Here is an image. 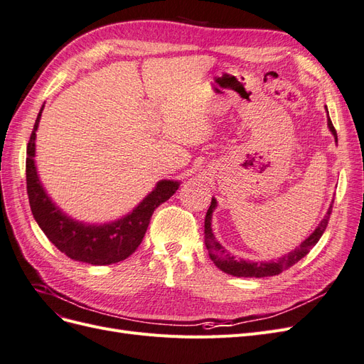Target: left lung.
<instances>
[{"mask_svg":"<svg viewBox=\"0 0 364 364\" xmlns=\"http://www.w3.org/2000/svg\"><path fill=\"white\" fill-rule=\"evenodd\" d=\"M328 127H329V130H331V134L334 135V139L337 142V132L329 118H328ZM333 203H334V200H333ZM333 203L329 205L325 217L321 220V223L317 225V228L310 234V237L305 238L294 250L285 253L284 257H281L278 259L253 262V261H246L241 258L237 259L234 255H230L229 252H226L225 247L215 240V237L213 234V228H211V220H213L214 209L217 208V200L213 197L211 206H209L206 217H205V246L208 249L209 258L214 261V264L220 270L228 273V274H232V277H238V278H241V277L243 278H264V277H273V274H279L281 272L291 267L293 264H296L297 261H301L306 255V253L316 246L317 241L321 240V237L323 235L325 229L328 226L329 215H331V211H333Z\"/></svg>","mask_w":364,"mask_h":364,"instance_id":"obj_1","label":"left lung"}]
</instances>
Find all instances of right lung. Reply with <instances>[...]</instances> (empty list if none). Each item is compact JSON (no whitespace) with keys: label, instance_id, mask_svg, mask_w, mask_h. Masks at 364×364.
Masks as SVG:
<instances>
[{"label":"right lung","instance_id":"right-lung-1","mask_svg":"<svg viewBox=\"0 0 364 364\" xmlns=\"http://www.w3.org/2000/svg\"><path fill=\"white\" fill-rule=\"evenodd\" d=\"M42 111L43 105L31 132L26 161L27 194L31 214L36 223L51 243L74 261L87 262L92 266H107V264L126 259L141 245L153 211L178 191L181 182L167 179L159 181L153 191L134 208V211L115 222L91 225L74 220L51 200L39 181L35 156L36 130Z\"/></svg>","mask_w":364,"mask_h":364}]
</instances>
